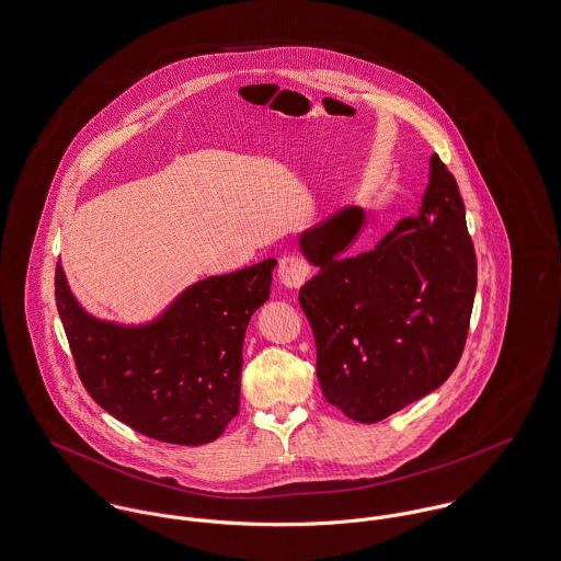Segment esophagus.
Here are the masks:
<instances>
[{"label":"esophagus","mask_w":561,"mask_h":561,"mask_svg":"<svg viewBox=\"0 0 561 561\" xmlns=\"http://www.w3.org/2000/svg\"><path fill=\"white\" fill-rule=\"evenodd\" d=\"M311 266L301 255H284L277 266L279 284L290 290H299L310 279Z\"/></svg>","instance_id":"34e87169"}]
</instances>
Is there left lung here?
I'll use <instances>...</instances> for the list:
<instances>
[{"instance_id":"1","label":"left lung","mask_w":561,"mask_h":561,"mask_svg":"<svg viewBox=\"0 0 561 561\" xmlns=\"http://www.w3.org/2000/svg\"><path fill=\"white\" fill-rule=\"evenodd\" d=\"M366 213L348 206L299 237L318 273L299 290L329 404L376 424L433 393L454 373L476 297V251L458 185L431 157L415 215L373 250L348 253Z\"/></svg>"}]
</instances>
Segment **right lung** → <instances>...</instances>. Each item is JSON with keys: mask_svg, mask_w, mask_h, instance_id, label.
I'll use <instances>...</instances> for the list:
<instances>
[{"mask_svg": "<svg viewBox=\"0 0 561 561\" xmlns=\"http://www.w3.org/2000/svg\"><path fill=\"white\" fill-rule=\"evenodd\" d=\"M275 264L197 279L144 322L90 313L58 264L56 301L83 387L139 435L215 440L239 413L245 331L271 295Z\"/></svg>", "mask_w": 561, "mask_h": 561, "instance_id": "right-lung-1", "label": "right lung"}]
</instances>
